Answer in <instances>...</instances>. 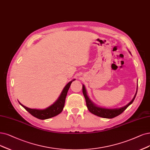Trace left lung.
<instances>
[{
    "label": "left lung",
    "mask_w": 150,
    "mask_h": 150,
    "mask_svg": "<svg viewBox=\"0 0 150 150\" xmlns=\"http://www.w3.org/2000/svg\"><path fill=\"white\" fill-rule=\"evenodd\" d=\"M131 54V53H130ZM83 94L85 96V100H86V106L88 108V109L89 110V111L91 112L92 114H95L99 117H103V118H106V119H112L114 118L116 116L120 115L121 113H122L124 110L128 108L130 105L134 101V99L136 97L137 93V90H138V86L137 87V91L135 95L131 101L127 104L125 106L121 107L120 108H114V109H108V108H104L98 106L96 104H95L93 101H91V99L88 97L87 95V92L86 90L85 86L84 85H83Z\"/></svg>",
    "instance_id": "1"
}]
</instances>
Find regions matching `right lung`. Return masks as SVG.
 I'll use <instances>...</instances> for the list:
<instances>
[{
    "label": "right lung",
    "mask_w": 150,
    "mask_h": 150,
    "mask_svg": "<svg viewBox=\"0 0 150 150\" xmlns=\"http://www.w3.org/2000/svg\"><path fill=\"white\" fill-rule=\"evenodd\" d=\"M74 80H75V79L72 80L71 81L69 82L64 88L62 91L61 92L60 95L57 100L55 101L52 105H51V106L47 107L46 109H30L23 106V105L21 104L19 101L18 102L21 106H23L30 114H31L33 116H34V117L39 119L45 120V119L53 117L55 115H57L62 111L64 107L65 98H66L67 95V92L69 91V89L72 81Z\"/></svg>",
    "instance_id": "right-lung-1"
}]
</instances>
